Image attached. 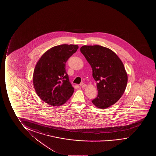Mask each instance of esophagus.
Here are the masks:
<instances>
[{"label": "esophagus", "mask_w": 156, "mask_h": 156, "mask_svg": "<svg viewBox=\"0 0 156 156\" xmlns=\"http://www.w3.org/2000/svg\"><path fill=\"white\" fill-rule=\"evenodd\" d=\"M80 86L82 88H84V87H86V84L83 83H82L80 84Z\"/></svg>", "instance_id": "obj_1"}]
</instances>
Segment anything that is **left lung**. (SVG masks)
I'll use <instances>...</instances> for the list:
<instances>
[{"mask_svg":"<svg viewBox=\"0 0 156 156\" xmlns=\"http://www.w3.org/2000/svg\"><path fill=\"white\" fill-rule=\"evenodd\" d=\"M93 69L97 82L98 96L92 100L96 107L105 109L119 100L126 90L128 75L123 63L111 49L99 45L80 48Z\"/></svg>","mask_w":156,"mask_h":156,"instance_id":"1","label":"left lung"}]
</instances>
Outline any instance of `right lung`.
<instances>
[{
	"label": "right lung",
	"mask_w": 156,
	"mask_h": 156,
	"mask_svg": "<svg viewBox=\"0 0 156 156\" xmlns=\"http://www.w3.org/2000/svg\"><path fill=\"white\" fill-rule=\"evenodd\" d=\"M76 44H63L46 51L35 66L33 80L36 93L51 106L65 104L74 93L66 71V62L75 53Z\"/></svg>",
	"instance_id": "1"
}]
</instances>
